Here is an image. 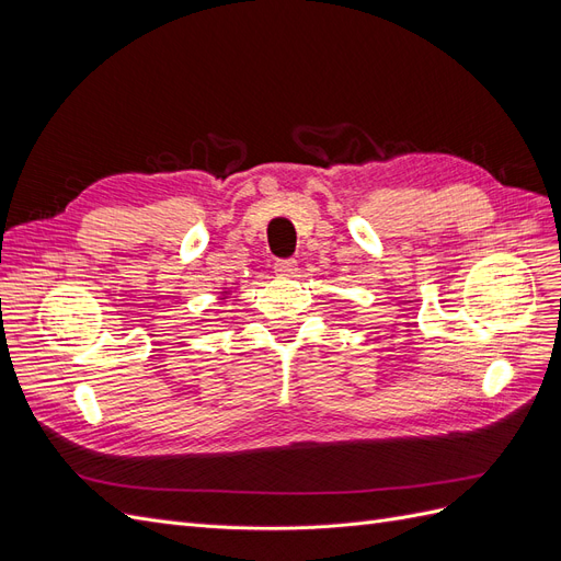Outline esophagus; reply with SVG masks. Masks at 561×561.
I'll return each mask as SVG.
<instances>
[{"label": "esophagus", "mask_w": 561, "mask_h": 561, "mask_svg": "<svg viewBox=\"0 0 561 561\" xmlns=\"http://www.w3.org/2000/svg\"><path fill=\"white\" fill-rule=\"evenodd\" d=\"M274 271L278 278H293L297 274V262L295 260H280L274 264Z\"/></svg>", "instance_id": "esophagus-1"}]
</instances>
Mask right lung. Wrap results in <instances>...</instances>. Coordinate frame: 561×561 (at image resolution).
I'll return each mask as SVG.
<instances>
[{
	"instance_id": "1",
	"label": "right lung",
	"mask_w": 561,
	"mask_h": 561,
	"mask_svg": "<svg viewBox=\"0 0 561 561\" xmlns=\"http://www.w3.org/2000/svg\"><path fill=\"white\" fill-rule=\"evenodd\" d=\"M227 295H229V290H225V293H222V299H227Z\"/></svg>"
}]
</instances>
